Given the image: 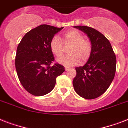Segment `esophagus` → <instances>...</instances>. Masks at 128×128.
Listing matches in <instances>:
<instances>
[{"label":"esophagus","mask_w":128,"mask_h":128,"mask_svg":"<svg viewBox=\"0 0 128 128\" xmlns=\"http://www.w3.org/2000/svg\"><path fill=\"white\" fill-rule=\"evenodd\" d=\"M65 69H66V71H67V70H68L69 68H68V67H67V66H65Z\"/></svg>","instance_id":"1"}]
</instances>
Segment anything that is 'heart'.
<instances>
[{
    "mask_svg": "<svg viewBox=\"0 0 128 128\" xmlns=\"http://www.w3.org/2000/svg\"><path fill=\"white\" fill-rule=\"evenodd\" d=\"M84 35L77 30H70L62 36L63 42L72 43L69 48L70 54L62 56L58 62L66 66H76L80 62L85 63L91 56L92 46L88 40L84 39ZM58 36H53L50 42V48L54 56L60 57L63 52V43Z\"/></svg>",
    "mask_w": 128,
    "mask_h": 128,
    "instance_id": "b5f03b06",
    "label": "heart"
}]
</instances>
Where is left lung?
<instances>
[{
    "label": "left lung",
    "instance_id": "1",
    "mask_svg": "<svg viewBox=\"0 0 128 128\" xmlns=\"http://www.w3.org/2000/svg\"><path fill=\"white\" fill-rule=\"evenodd\" d=\"M74 27L87 34L92 44L91 56L86 64L76 68L74 88L81 97L95 99L102 95L113 81L116 57L110 41L102 33L86 26Z\"/></svg>",
    "mask_w": 128,
    "mask_h": 128
}]
</instances>
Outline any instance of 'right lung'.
<instances>
[{"instance_id": "add662e5", "label": "right lung", "mask_w": 128, "mask_h": 128, "mask_svg": "<svg viewBox=\"0 0 128 128\" xmlns=\"http://www.w3.org/2000/svg\"><path fill=\"white\" fill-rule=\"evenodd\" d=\"M64 28L43 24L31 30L18 46L15 66L21 84L29 93L42 96L54 89L56 78L65 71L55 64L50 42L54 35Z\"/></svg>"}]
</instances>
